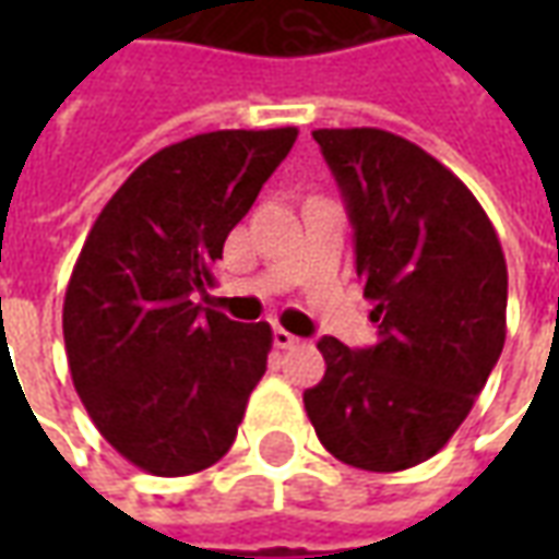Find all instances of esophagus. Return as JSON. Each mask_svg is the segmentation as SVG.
I'll return each instance as SVG.
<instances>
[{"instance_id":"obj_1","label":"esophagus","mask_w":559,"mask_h":559,"mask_svg":"<svg viewBox=\"0 0 559 559\" xmlns=\"http://www.w3.org/2000/svg\"><path fill=\"white\" fill-rule=\"evenodd\" d=\"M272 338H275V347H278V350H293V347H299V344H302V338L290 335L287 329H275V332H272Z\"/></svg>"}]
</instances>
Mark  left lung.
I'll return each mask as SVG.
<instances>
[{"label": "left lung", "mask_w": 559, "mask_h": 559, "mask_svg": "<svg viewBox=\"0 0 559 559\" xmlns=\"http://www.w3.org/2000/svg\"><path fill=\"white\" fill-rule=\"evenodd\" d=\"M314 140L347 200L377 344L317 341L326 374L305 411L338 461L399 473L449 443L503 353V248L467 185L411 140L380 128Z\"/></svg>", "instance_id": "obj_1"}]
</instances>
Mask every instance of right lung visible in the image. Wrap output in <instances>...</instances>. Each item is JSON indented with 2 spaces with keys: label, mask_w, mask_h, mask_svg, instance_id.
Masks as SVG:
<instances>
[{
  "label": "right lung",
  "mask_w": 559,
  "mask_h": 559,
  "mask_svg": "<svg viewBox=\"0 0 559 559\" xmlns=\"http://www.w3.org/2000/svg\"><path fill=\"white\" fill-rule=\"evenodd\" d=\"M296 128L209 131L128 176L83 242L62 308L68 368L116 452L152 476L212 467L266 374L269 323L197 305Z\"/></svg>",
  "instance_id": "obj_1"
}]
</instances>
